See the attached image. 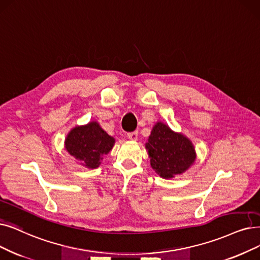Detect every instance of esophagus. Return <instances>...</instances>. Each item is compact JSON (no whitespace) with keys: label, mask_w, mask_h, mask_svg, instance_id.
I'll use <instances>...</instances> for the list:
<instances>
[{"label":"esophagus","mask_w":260,"mask_h":260,"mask_svg":"<svg viewBox=\"0 0 260 260\" xmlns=\"http://www.w3.org/2000/svg\"><path fill=\"white\" fill-rule=\"evenodd\" d=\"M127 137H128V139L131 140V141H137V140H138V132L128 133Z\"/></svg>","instance_id":"1"}]
</instances>
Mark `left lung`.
Here are the masks:
<instances>
[{"label": "left lung", "instance_id": "obj_1", "mask_svg": "<svg viewBox=\"0 0 260 260\" xmlns=\"http://www.w3.org/2000/svg\"><path fill=\"white\" fill-rule=\"evenodd\" d=\"M145 148L152 170L164 179L183 174L196 160L191 140L181 132H175L162 121L154 123Z\"/></svg>", "mask_w": 260, "mask_h": 260}]
</instances>
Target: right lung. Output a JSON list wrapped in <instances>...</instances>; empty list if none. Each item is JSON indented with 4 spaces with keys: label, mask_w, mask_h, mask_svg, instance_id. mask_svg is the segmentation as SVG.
Here are the masks:
<instances>
[{
    "label": "right lung",
    "mask_w": 260,
    "mask_h": 260,
    "mask_svg": "<svg viewBox=\"0 0 260 260\" xmlns=\"http://www.w3.org/2000/svg\"><path fill=\"white\" fill-rule=\"evenodd\" d=\"M115 145V139L102 129L100 123L91 120L72 128L65 139V149L78 163L86 169H97Z\"/></svg>",
    "instance_id": "right-lung-1"
}]
</instances>
